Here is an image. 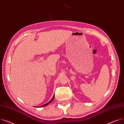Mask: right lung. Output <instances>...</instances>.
I'll return each instance as SVG.
<instances>
[{
  "label": "right lung",
  "instance_id": "add662e5",
  "mask_svg": "<svg viewBox=\"0 0 124 124\" xmlns=\"http://www.w3.org/2000/svg\"><path fill=\"white\" fill-rule=\"evenodd\" d=\"M54 97H53V98L52 99V100H51L49 101V102H48L47 103H46V104H45V105H42V106H40V107H45V106H47L48 104H49L50 103H51V102H52V101H53V100L54 99Z\"/></svg>",
  "mask_w": 124,
  "mask_h": 124
}]
</instances>
